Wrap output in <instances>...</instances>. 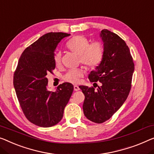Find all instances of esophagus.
Returning <instances> with one entry per match:
<instances>
[{"label":"esophagus","mask_w":154,"mask_h":154,"mask_svg":"<svg viewBox=\"0 0 154 154\" xmlns=\"http://www.w3.org/2000/svg\"><path fill=\"white\" fill-rule=\"evenodd\" d=\"M79 87L78 86H76V85H75V86H74V91H79Z\"/></svg>","instance_id":"1"}]
</instances>
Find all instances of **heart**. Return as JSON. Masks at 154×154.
I'll return each mask as SVG.
<instances>
[{
	"label": "heart",
	"instance_id": "1",
	"mask_svg": "<svg viewBox=\"0 0 154 154\" xmlns=\"http://www.w3.org/2000/svg\"><path fill=\"white\" fill-rule=\"evenodd\" d=\"M66 46L75 54L79 55V61L87 68H95L102 62L104 54V48L102 43L95 41L89 43L86 37L77 35L72 37L66 43ZM54 61L56 66H59L61 63V52H57L54 54ZM83 76V70L74 69L68 70L63 75L65 81L72 84H76L79 78Z\"/></svg>",
	"mask_w": 154,
	"mask_h": 154
}]
</instances>
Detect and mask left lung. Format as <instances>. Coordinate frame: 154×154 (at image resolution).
Listing matches in <instances>:
<instances>
[{
    "instance_id": "1",
    "label": "left lung",
    "mask_w": 154,
    "mask_h": 154,
    "mask_svg": "<svg viewBox=\"0 0 154 154\" xmlns=\"http://www.w3.org/2000/svg\"><path fill=\"white\" fill-rule=\"evenodd\" d=\"M100 36L104 43V57L88 75L90 82L97 85V88L79 86L85 96V116L98 124L109 120L122 106L131 91L134 71V61L125 41L106 29H102Z\"/></svg>"
}]
</instances>
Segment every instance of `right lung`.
<instances>
[{"label": "right lung", "instance_id": "right-lung-1", "mask_svg": "<svg viewBox=\"0 0 154 154\" xmlns=\"http://www.w3.org/2000/svg\"><path fill=\"white\" fill-rule=\"evenodd\" d=\"M69 34L49 32L26 48L14 73V86L26 118L41 127H52L61 121L73 91L65 82L54 92L48 91L47 75L55 68L54 51Z\"/></svg>", "mask_w": 154, "mask_h": 154}]
</instances>
